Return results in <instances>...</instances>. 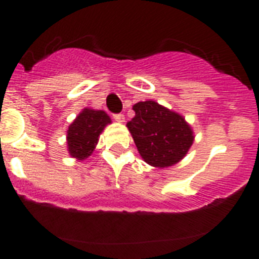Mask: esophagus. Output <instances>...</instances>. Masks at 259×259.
I'll return each mask as SVG.
<instances>
[{"label": "esophagus", "instance_id": "esophagus-1", "mask_svg": "<svg viewBox=\"0 0 259 259\" xmlns=\"http://www.w3.org/2000/svg\"><path fill=\"white\" fill-rule=\"evenodd\" d=\"M114 119H115L116 122H119V123H123L124 122V115H123L122 113L120 114H114Z\"/></svg>", "mask_w": 259, "mask_h": 259}]
</instances>
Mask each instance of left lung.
<instances>
[{
    "label": "left lung",
    "mask_w": 259,
    "mask_h": 259,
    "mask_svg": "<svg viewBox=\"0 0 259 259\" xmlns=\"http://www.w3.org/2000/svg\"><path fill=\"white\" fill-rule=\"evenodd\" d=\"M134 110L127 127L144 161L155 167L178 163L193 143L184 118L154 101L137 102Z\"/></svg>",
    "instance_id": "left-lung-1"
}]
</instances>
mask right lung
Returning <instances> with one entry per match:
<instances>
[{"label":"right lung","instance_id":"obj_1","mask_svg":"<svg viewBox=\"0 0 259 259\" xmlns=\"http://www.w3.org/2000/svg\"><path fill=\"white\" fill-rule=\"evenodd\" d=\"M110 122L109 115L102 110L84 109L68 127L67 145L71 157L83 161L92 154L98 136Z\"/></svg>","mask_w":259,"mask_h":259}]
</instances>
